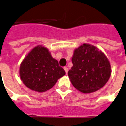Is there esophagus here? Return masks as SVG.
<instances>
[{
	"label": "esophagus",
	"mask_w": 126,
	"mask_h": 126,
	"mask_svg": "<svg viewBox=\"0 0 126 126\" xmlns=\"http://www.w3.org/2000/svg\"><path fill=\"white\" fill-rule=\"evenodd\" d=\"M64 70H65V72H66V73L67 74V73H68V68L67 67H66V66H65V67H64Z\"/></svg>",
	"instance_id": "34e87169"
}]
</instances>
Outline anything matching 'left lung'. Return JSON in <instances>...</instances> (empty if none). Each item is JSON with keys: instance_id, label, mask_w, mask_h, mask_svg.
Wrapping results in <instances>:
<instances>
[{"instance_id": "left-lung-1", "label": "left lung", "mask_w": 126, "mask_h": 126, "mask_svg": "<svg viewBox=\"0 0 126 126\" xmlns=\"http://www.w3.org/2000/svg\"><path fill=\"white\" fill-rule=\"evenodd\" d=\"M72 62L68 75L73 86L83 93L100 90L110 78V62L105 54L94 45L84 43L75 49Z\"/></svg>"}]
</instances>
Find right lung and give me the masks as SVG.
I'll list each match as a JSON object with an SVG mask.
<instances>
[{
  "label": "right lung",
  "instance_id": "right-lung-1",
  "mask_svg": "<svg viewBox=\"0 0 126 126\" xmlns=\"http://www.w3.org/2000/svg\"><path fill=\"white\" fill-rule=\"evenodd\" d=\"M65 74L64 70L53 58L48 49L42 45L34 47L19 67V76L24 84L37 92L51 89Z\"/></svg>",
  "mask_w": 126,
  "mask_h": 126
}]
</instances>
